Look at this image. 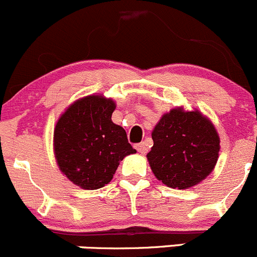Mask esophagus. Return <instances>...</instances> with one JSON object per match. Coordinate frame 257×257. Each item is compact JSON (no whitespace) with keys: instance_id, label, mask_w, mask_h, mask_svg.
<instances>
[{"instance_id":"34e87169","label":"esophagus","mask_w":257,"mask_h":257,"mask_svg":"<svg viewBox=\"0 0 257 257\" xmlns=\"http://www.w3.org/2000/svg\"><path fill=\"white\" fill-rule=\"evenodd\" d=\"M136 149L138 150L141 154H145L148 152V145L145 143H141V144H137L136 145Z\"/></svg>"}]
</instances>
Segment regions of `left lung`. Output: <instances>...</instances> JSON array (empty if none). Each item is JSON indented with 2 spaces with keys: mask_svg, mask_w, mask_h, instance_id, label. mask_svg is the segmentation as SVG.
Wrapping results in <instances>:
<instances>
[{
  "mask_svg": "<svg viewBox=\"0 0 257 257\" xmlns=\"http://www.w3.org/2000/svg\"><path fill=\"white\" fill-rule=\"evenodd\" d=\"M147 154L158 180L173 189H189L205 180L219 159L220 137L200 110L177 107L164 113L152 132Z\"/></svg>",
  "mask_w": 257,
  "mask_h": 257,
  "instance_id": "obj_1",
  "label": "left lung"
}]
</instances>
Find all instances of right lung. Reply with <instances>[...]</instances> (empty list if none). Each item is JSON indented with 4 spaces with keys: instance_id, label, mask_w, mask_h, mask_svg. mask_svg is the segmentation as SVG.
I'll return each instance as SVG.
<instances>
[{
    "instance_id": "1",
    "label": "right lung",
    "mask_w": 257,
    "mask_h": 257,
    "mask_svg": "<svg viewBox=\"0 0 257 257\" xmlns=\"http://www.w3.org/2000/svg\"><path fill=\"white\" fill-rule=\"evenodd\" d=\"M115 102L90 94L72 103L57 120L53 152L57 165L68 180L84 190L109 183L119 162L136 154L126 133L112 121Z\"/></svg>"
}]
</instances>
